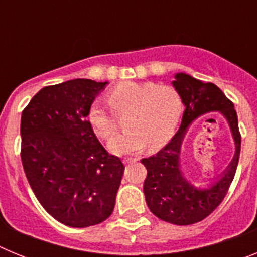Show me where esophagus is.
<instances>
[{"instance_id":"esophagus-1","label":"esophagus","mask_w":257,"mask_h":257,"mask_svg":"<svg viewBox=\"0 0 257 257\" xmlns=\"http://www.w3.org/2000/svg\"><path fill=\"white\" fill-rule=\"evenodd\" d=\"M136 158H126V160H123V163L124 165H130V163H134V162H136Z\"/></svg>"}]
</instances>
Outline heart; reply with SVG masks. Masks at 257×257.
Returning <instances> with one entry per match:
<instances>
[{
    "label": "heart",
    "instance_id": "obj_1",
    "mask_svg": "<svg viewBox=\"0 0 257 257\" xmlns=\"http://www.w3.org/2000/svg\"><path fill=\"white\" fill-rule=\"evenodd\" d=\"M109 103L117 112L127 110L123 126L108 144L109 151L118 156L139 153L148 143L151 148L165 144L174 134L183 112V100L178 90L154 82H126L109 92ZM88 121L103 139L115 131L112 113L101 100H95L88 110Z\"/></svg>",
    "mask_w": 257,
    "mask_h": 257
}]
</instances>
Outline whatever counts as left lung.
Returning <instances> with one entry per match:
<instances>
[{
	"label": "left lung",
	"mask_w": 257,
	"mask_h": 257,
	"mask_svg": "<svg viewBox=\"0 0 257 257\" xmlns=\"http://www.w3.org/2000/svg\"><path fill=\"white\" fill-rule=\"evenodd\" d=\"M180 94L185 110L178 133L165 148L143 158L147 169L145 201L158 219L175 225H190L202 221L220 205L234 179L240 152V134L234 104L211 82H202L185 73L175 74L172 81ZM210 111H220L228 121L236 144V153L226 171L206 188H197L183 178L180 153L183 136L194 119Z\"/></svg>",
	"instance_id": "obj_1"
}]
</instances>
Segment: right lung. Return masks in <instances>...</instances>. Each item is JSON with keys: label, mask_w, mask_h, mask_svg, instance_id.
Listing matches in <instances>:
<instances>
[{"label": "right lung", "mask_w": 257, "mask_h": 257, "mask_svg": "<svg viewBox=\"0 0 257 257\" xmlns=\"http://www.w3.org/2000/svg\"><path fill=\"white\" fill-rule=\"evenodd\" d=\"M108 82L70 79L46 86L22 113V163L42 207L59 222L87 228L108 219L124 166L87 121Z\"/></svg>", "instance_id": "obj_1"}]
</instances>
